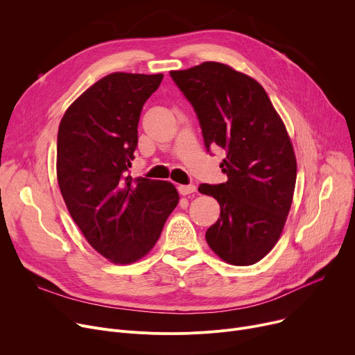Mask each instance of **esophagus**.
Listing matches in <instances>:
<instances>
[{"label":"esophagus","instance_id":"obj_1","mask_svg":"<svg viewBox=\"0 0 355 355\" xmlns=\"http://www.w3.org/2000/svg\"><path fill=\"white\" fill-rule=\"evenodd\" d=\"M178 193L181 196L193 194V193H196V185H193V184H190V185H178Z\"/></svg>","mask_w":355,"mask_h":355}]
</instances>
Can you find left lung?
Returning a JSON list of instances; mask_svg holds the SVG:
<instances>
[{
  "instance_id": "obj_1",
  "label": "left lung",
  "mask_w": 355,
  "mask_h": 355,
  "mask_svg": "<svg viewBox=\"0 0 355 355\" xmlns=\"http://www.w3.org/2000/svg\"><path fill=\"white\" fill-rule=\"evenodd\" d=\"M170 76L197 114L207 151H225L227 182L198 187L221 208L205 240L228 264H255L278 241L293 202L297 161L287 130L266 89L225 64Z\"/></svg>"
}]
</instances>
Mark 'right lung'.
Segmentation results:
<instances>
[{"label":"right lung","mask_w":355,"mask_h":355,"mask_svg":"<svg viewBox=\"0 0 355 355\" xmlns=\"http://www.w3.org/2000/svg\"><path fill=\"white\" fill-rule=\"evenodd\" d=\"M162 77L110 74L81 94L60 123L62 198L89 245L115 264L144 257L180 200L171 182L128 174L141 110Z\"/></svg>","instance_id":"1"}]
</instances>
